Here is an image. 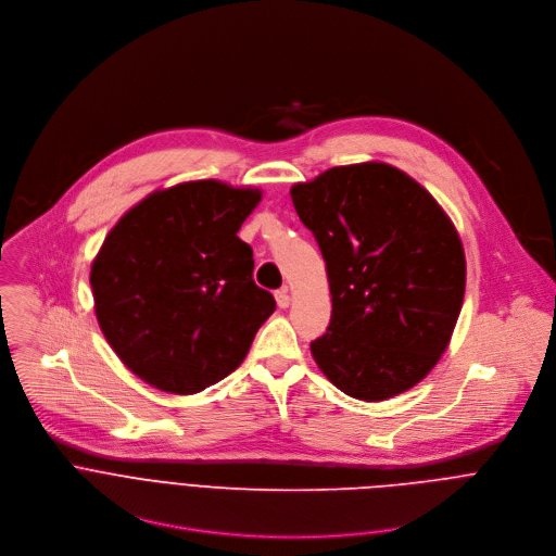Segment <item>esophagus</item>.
Masks as SVG:
<instances>
[{
	"mask_svg": "<svg viewBox=\"0 0 556 556\" xmlns=\"http://www.w3.org/2000/svg\"><path fill=\"white\" fill-rule=\"evenodd\" d=\"M275 299H277V305H279L281 309H286V307L290 305V294H288V290H286V288H283V290H277Z\"/></svg>",
	"mask_w": 556,
	"mask_h": 556,
	"instance_id": "obj_1",
	"label": "esophagus"
}]
</instances>
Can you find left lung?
<instances>
[{"mask_svg":"<svg viewBox=\"0 0 556 556\" xmlns=\"http://www.w3.org/2000/svg\"><path fill=\"white\" fill-rule=\"evenodd\" d=\"M321 249L328 332L309 343L328 380L380 403L416 387L446 352L464 301L466 257L438 200L399 167H332L290 189Z\"/></svg>","mask_w":556,"mask_h":556,"instance_id":"1","label":"left lung"}]
</instances>
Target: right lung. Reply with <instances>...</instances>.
I'll return each instance as SVG.
<instances>
[{"instance_id":"add662e5","label":"right lung","mask_w":556,"mask_h":556,"mask_svg":"<svg viewBox=\"0 0 556 556\" xmlns=\"http://www.w3.org/2000/svg\"><path fill=\"white\" fill-rule=\"evenodd\" d=\"M264 191L222 180L155 189L112 226L90 268L97 321L147 384L198 393L242 365L275 299L237 237Z\"/></svg>"}]
</instances>
